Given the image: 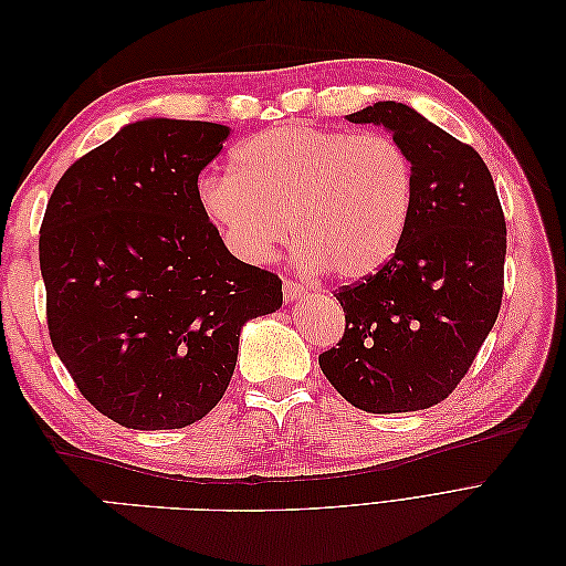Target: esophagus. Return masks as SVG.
Listing matches in <instances>:
<instances>
[{
  "label": "esophagus",
  "instance_id": "obj_1",
  "mask_svg": "<svg viewBox=\"0 0 566 566\" xmlns=\"http://www.w3.org/2000/svg\"><path fill=\"white\" fill-rule=\"evenodd\" d=\"M306 293V287L293 279H285L283 281V295H285V302H295L300 300L302 295Z\"/></svg>",
  "mask_w": 566,
  "mask_h": 566
}]
</instances>
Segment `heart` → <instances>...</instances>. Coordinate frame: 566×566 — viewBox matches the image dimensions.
Returning <instances> with one entry per match:
<instances>
[{
    "mask_svg": "<svg viewBox=\"0 0 566 566\" xmlns=\"http://www.w3.org/2000/svg\"><path fill=\"white\" fill-rule=\"evenodd\" d=\"M196 198L245 262H269L293 233L304 266L364 281L403 241L416 175L387 134L281 125L238 146L231 172L202 175Z\"/></svg>",
    "mask_w": 566,
    "mask_h": 566,
    "instance_id": "1",
    "label": "heart"
}]
</instances>
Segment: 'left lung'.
Returning a JSON list of instances; mask_svg holds the SVG:
<instances>
[{"label":"left lung","instance_id":"obj_1","mask_svg":"<svg viewBox=\"0 0 566 566\" xmlns=\"http://www.w3.org/2000/svg\"><path fill=\"white\" fill-rule=\"evenodd\" d=\"M347 119L391 132L413 163L416 198L391 262L335 290L347 325L318 366L366 413L422 410L465 378L499 318L505 214L482 156L413 108L378 101Z\"/></svg>","mask_w":566,"mask_h":566}]
</instances>
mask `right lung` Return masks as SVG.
Listing matches in <instances>:
<instances>
[{"label": "right lung", "instance_id": "add662e5", "mask_svg": "<svg viewBox=\"0 0 566 566\" xmlns=\"http://www.w3.org/2000/svg\"><path fill=\"white\" fill-rule=\"evenodd\" d=\"M229 139L198 119H142L75 160L46 202L49 337L98 413L179 430L224 397L245 321L281 310V279L227 250L196 181Z\"/></svg>", "mask_w": 566, "mask_h": 566}]
</instances>
